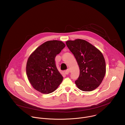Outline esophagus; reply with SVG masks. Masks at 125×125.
I'll return each mask as SVG.
<instances>
[{
	"label": "esophagus",
	"mask_w": 125,
	"mask_h": 125,
	"mask_svg": "<svg viewBox=\"0 0 125 125\" xmlns=\"http://www.w3.org/2000/svg\"><path fill=\"white\" fill-rule=\"evenodd\" d=\"M64 74H65V75H68V74H69V70L68 69H67V70H66V71H64Z\"/></svg>",
	"instance_id": "esophagus-1"
}]
</instances>
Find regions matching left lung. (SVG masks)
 Segmentation results:
<instances>
[{
    "label": "left lung",
    "instance_id": "8db88e82",
    "mask_svg": "<svg viewBox=\"0 0 125 125\" xmlns=\"http://www.w3.org/2000/svg\"><path fill=\"white\" fill-rule=\"evenodd\" d=\"M66 44L77 61L80 75L75 81L82 91L91 92L101 83L106 73V64L102 53L86 41L77 39Z\"/></svg>",
    "mask_w": 125,
    "mask_h": 125
}]
</instances>
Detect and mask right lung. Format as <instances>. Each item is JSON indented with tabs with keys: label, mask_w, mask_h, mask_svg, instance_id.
Masks as SVG:
<instances>
[{
	"label": "right lung",
	"mask_w": 125,
	"mask_h": 125,
	"mask_svg": "<svg viewBox=\"0 0 125 125\" xmlns=\"http://www.w3.org/2000/svg\"><path fill=\"white\" fill-rule=\"evenodd\" d=\"M65 47L61 41H50L42 44L29 57L26 73L33 87L42 94L54 92L63 77L57 69L55 58Z\"/></svg>",
	"instance_id": "obj_1"
}]
</instances>
